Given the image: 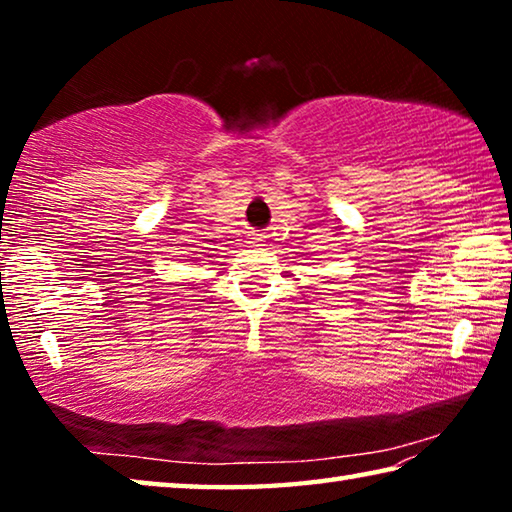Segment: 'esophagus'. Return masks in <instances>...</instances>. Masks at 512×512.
I'll return each instance as SVG.
<instances>
[{"instance_id":"esophagus-1","label":"esophagus","mask_w":512,"mask_h":512,"mask_svg":"<svg viewBox=\"0 0 512 512\" xmlns=\"http://www.w3.org/2000/svg\"><path fill=\"white\" fill-rule=\"evenodd\" d=\"M262 241H264V237H262V235H253V237H250L248 244H253V246H262Z\"/></svg>"}]
</instances>
